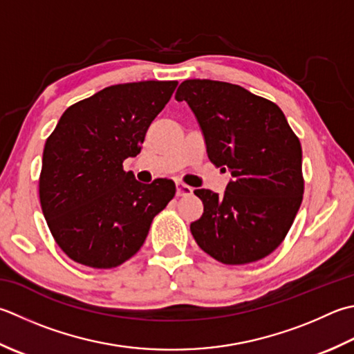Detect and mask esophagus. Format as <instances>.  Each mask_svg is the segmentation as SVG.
I'll return each instance as SVG.
<instances>
[{
	"mask_svg": "<svg viewBox=\"0 0 354 354\" xmlns=\"http://www.w3.org/2000/svg\"><path fill=\"white\" fill-rule=\"evenodd\" d=\"M193 193V189L183 183H176V196H189Z\"/></svg>",
	"mask_w": 354,
	"mask_h": 354,
	"instance_id": "esophagus-1",
	"label": "esophagus"
}]
</instances>
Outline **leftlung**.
Returning a JSON list of instances; mask_svg holds the SVG:
<instances>
[{
	"label": "left lung",
	"mask_w": 354,
	"mask_h": 354,
	"mask_svg": "<svg viewBox=\"0 0 354 354\" xmlns=\"http://www.w3.org/2000/svg\"><path fill=\"white\" fill-rule=\"evenodd\" d=\"M175 98L195 113L210 161L232 173L223 196L195 190L204 213L190 224L193 238L223 264L266 258L287 236L304 195L301 142L286 115L223 81L187 80Z\"/></svg>",
	"instance_id": "1"
}]
</instances>
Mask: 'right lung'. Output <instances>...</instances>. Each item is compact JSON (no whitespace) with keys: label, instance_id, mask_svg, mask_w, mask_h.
<instances>
[{"label":"right lung","instance_id":"1","mask_svg":"<svg viewBox=\"0 0 354 354\" xmlns=\"http://www.w3.org/2000/svg\"><path fill=\"white\" fill-rule=\"evenodd\" d=\"M176 81H140L100 90L68 107L47 138L39 201L59 248L78 264L113 268L142 247L176 187L138 183L122 162L141 151L151 121Z\"/></svg>","mask_w":354,"mask_h":354}]
</instances>
